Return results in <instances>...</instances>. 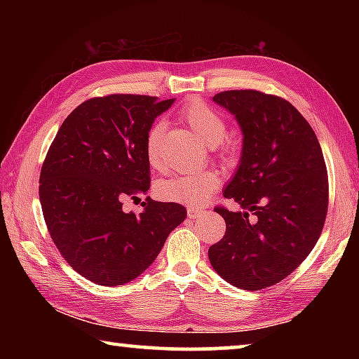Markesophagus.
Instances as JSON below:
<instances>
[{
  "label": "esophagus",
  "mask_w": 359,
  "mask_h": 359,
  "mask_svg": "<svg viewBox=\"0 0 359 359\" xmlns=\"http://www.w3.org/2000/svg\"><path fill=\"white\" fill-rule=\"evenodd\" d=\"M203 214H204V210L199 209V208H188L187 209L188 218H198V217H201Z\"/></svg>",
  "instance_id": "obj_1"
}]
</instances>
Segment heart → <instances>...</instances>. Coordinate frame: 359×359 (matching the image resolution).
Segmentation results:
<instances>
[{"label": "heart", "mask_w": 359, "mask_h": 359, "mask_svg": "<svg viewBox=\"0 0 359 359\" xmlns=\"http://www.w3.org/2000/svg\"><path fill=\"white\" fill-rule=\"evenodd\" d=\"M182 118L187 125L196 133L199 139L209 147L220 149V156L224 160H231L234 156V147L231 144H220L226 137V123L215 109L203 101H193L187 104L182 111ZM166 131V125L163 121H155L145 135V156L151 168L163 169L161 156V139ZM220 185V177L215 171H205L191 174H175L171 177L158 180L155 191L158 198L165 201L180 203L188 205H201Z\"/></svg>", "instance_id": "heart-1"}]
</instances>
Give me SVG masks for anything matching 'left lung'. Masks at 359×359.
Returning a JSON list of instances; mask_svg holds the SVG:
<instances>
[{
	"instance_id": "8db88e82",
	"label": "left lung",
	"mask_w": 359,
	"mask_h": 359,
	"mask_svg": "<svg viewBox=\"0 0 359 359\" xmlns=\"http://www.w3.org/2000/svg\"><path fill=\"white\" fill-rule=\"evenodd\" d=\"M238 120L242 155L223 196L239 212L215 208L226 233L209 248L210 264L228 283L263 290L299 266L323 229L327 171L312 126L280 96L258 90L217 93Z\"/></svg>"
}]
</instances>
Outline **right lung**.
<instances>
[{
    "label": "right lung",
    "instance_id": "1",
    "mask_svg": "<svg viewBox=\"0 0 359 359\" xmlns=\"http://www.w3.org/2000/svg\"><path fill=\"white\" fill-rule=\"evenodd\" d=\"M172 102L145 95L87 100L47 151L39 177L47 229L72 269L96 285L135 280L185 220L184 205L149 196L141 214L121 209L125 198L149 190L145 135Z\"/></svg>",
    "mask_w": 359,
    "mask_h": 359
}]
</instances>
